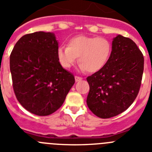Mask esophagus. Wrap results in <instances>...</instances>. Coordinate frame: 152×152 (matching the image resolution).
I'll return each instance as SVG.
<instances>
[{
  "instance_id": "obj_1",
  "label": "esophagus",
  "mask_w": 152,
  "mask_h": 152,
  "mask_svg": "<svg viewBox=\"0 0 152 152\" xmlns=\"http://www.w3.org/2000/svg\"><path fill=\"white\" fill-rule=\"evenodd\" d=\"M82 79H83V78L82 77H79V76H75V80H76V82H79L80 81V80H82Z\"/></svg>"
}]
</instances>
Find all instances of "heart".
Listing matches in <instances>:
<instances>
[{"instance_id":"obj_1","label":"heart","mask_w":152,"mask_h":152,"mask_svg":"<svg viewBox=\"0 0 152 152\" xmlns=\"http://www.w3.org/2000/svg\"><path fill=\"white\" fill-rule=\"evenodd\" d=\"M111 52L112 45L106 38L78 35L68 42L67 47H60L57 56L65 69L73 66L79 57L81 70L95 73L105 66Z\"/></svg>"}]
</instances>
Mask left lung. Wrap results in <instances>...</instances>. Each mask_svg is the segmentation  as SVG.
<instances>
[{
  "label": "left lung",
  "mask_w": 152,
  "mask_h": 152,
  "mask_svg": "<svg viewBox=\"0 0 152 152\" xmlns=\"http://www.w3.org/2000/svg\"><path fill=\"white\" fill-rule=\"evenodd\" d=\"M144 57L136 44L118 35L112 42L108 61L101 70L87 77V105L95 115L107 119L125 111L139 91Z\"/></svg>",
  "instance_id": "obj_1"
}]
</instances>
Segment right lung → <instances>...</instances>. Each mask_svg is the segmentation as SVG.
Masks as SVG:
<instances>
[{"label":"right lung","instance_id":"right-lung-1","mask_svg":"<svg viewBox=\"0 0 152 152\" xmlns=\"http://www.w3.org/2000/svg\"><path fill=\"white\" fill-rule=\"evenodd\" d=\"M57 50L54 33L36 32L21 37L10 56L15 95L35 115L48 116L58 110L75 83L74 76L57 60Z\"/></svg>","mask_w":152,"mask_h":152}]
</instances>
